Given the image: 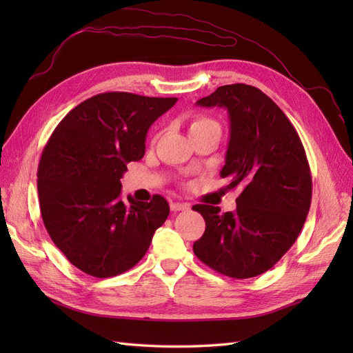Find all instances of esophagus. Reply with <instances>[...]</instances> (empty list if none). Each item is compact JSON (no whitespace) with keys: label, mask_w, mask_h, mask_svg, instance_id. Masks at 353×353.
Here are the masks:
<instances>
[{"label":"esophagus","mask_w":353,"mask_h":353,"mask_svg":"<svg viewBox=\"0 0 353 353\" xmlns=\"http://www.w3.org/2000/svg\"><path fill=\"white\" fill-rule=\"evenodd\" d=\"M187 209H190L188 203H179V201H172V203H170V210H172V212L187 210Z\"/></svg>","instance_id":"obj_1"}]
</instances>
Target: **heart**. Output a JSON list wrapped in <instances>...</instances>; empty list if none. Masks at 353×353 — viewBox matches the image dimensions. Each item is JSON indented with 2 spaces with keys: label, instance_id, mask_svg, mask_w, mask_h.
<instances>
[{
  "label": "heart",
  "instance_id": "obj_1",
  "mask_svg": "<svg viewBox=\"0 0 353 353\" xmlns=\"http://www.w3.org/2000/svg\"><path fill=\"white\" fill-rule=\"evenodd\" d=\"M210 126H219V125L213 119H210V117H203V116L194 117V119L191 121L190 125H188L190 135H193L196 132H200L203 130H208V128H210Z\"/></svg>",
  "mask_w": 353,
  "mask_h": 353
}]
</instances>
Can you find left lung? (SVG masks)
Masks as SVG:
<instances>
[{"mask_svg": "<svg viewBox=\"0 0 353 353\" xmlns=\"http://www.w3.org/2000/svg\"><path fill=\"white\" fill-rule=\"evenodd\" d=\"M225 108L230 143L221 178L240 185L236 212L196 205L206 230L193 244L197 258L231 279L271 270L292 248L311 208L312 176L303 144L283 110L259 88L219 87L197 101Z\"/></svg>", "mask_w": 353, "mask_h": 353, "instance_id": "obj_1", "label": "left lung"}]
</instances>
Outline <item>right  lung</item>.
<instances>
[{
    "label": "right lung",
    "mask_w": 353,
    "mask_h": 353,
    "mask_svg": "<svg viewBox=\"0 0 353 353\" xmlns=\"http://www.w3.org/2000/svg\"><path fill=\"white\" fill-rule=\"evenodd\" d=\"M178 99L103 92L72 109L38 166L41 216L50 237L82 272L108 279L143 259L169 215L162 196L121 200L126 163L145 153L148 128Z\"/></svg>",
    "instance_id": "1"
}]
</instances>
